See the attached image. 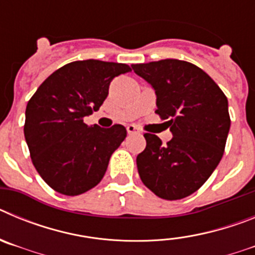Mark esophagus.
<instances>
[{
  "label": "esophagus",
  "instance_id": "obj_1",
  "mask_svg": "<svg viewBox=\"0 0 255 255\" xmlns=\"http://www.w3.org/2000/svg\"><path fill=\"white\" fill-rule=\"evenodd\" d=\"M126 130H128V132H129L130 135H134V134H140V131H139V129L136 128L135 125H129L128 128H126Z\"/></svg>",
  "mask_w": 255,
  "mask_h": 255
}]
</instances>
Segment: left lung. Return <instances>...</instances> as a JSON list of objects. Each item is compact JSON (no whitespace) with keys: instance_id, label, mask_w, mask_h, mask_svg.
Here are the masks:
<instances>
[{"instance_id":"8db88e82","label":"left lung","mask_w":255,"mask_h":255,"mask_svg":"<svg viewBox=\"0 0 255 255\" xmlns=\"http://www.w3.org/2000/svg\"><path fill=\"white\" fill-rule=\"evenodd\" d=\"M155 91L157 110L172 139L166 145L144 134L147 147L136 157L141 181L157 197H189L208 180L224 155L230 130L227 98L213 79L195 65L167 58L131 65Z\"/></svg>"}]
</instances>
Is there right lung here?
<instances>
[{"mask_svg":"<svg viewBox=\"0 0 255 255\" xmlns=\"http://www.w3.org/2000/svg\"><path fill=\"white\" fill-rule=\"evenodd\" d=\"M129 71L126 64L74 61L51 74L29 100L24 135L31 162L57 193L83 194L105 176L126 129L89 126L84 117L100 110L112 79Z\"/></svg>","mask_w":255,"mask_h":255,"instance_id":"1","label":"right lung"}]
</instances>
